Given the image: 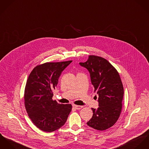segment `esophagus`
Masks as SVG:
<instances>
[{"label":"esophagus","mask_w":149,"mask_h":149,"mask_svg":"<svg viewBox=\"0 0 149 149\" xmlns=\"http://www.w3.org/2000/svg\"><path fill=\"white\" fill-rule=\"evenodd\" d=\"M72 107L74 108H75V109H77V110H79L83 107V106H78V105H76V104H73Z\"/></svg>","instance_id":"34e87169"}]
</instances>
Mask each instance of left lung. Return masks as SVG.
Returning a JSON list of instances; mask_svg holds the SVG:
<instances>
[{
    "instance_id": "obj_1",
    "label": "left lung",
    "mask_w": 149,
    "mask_h": 149,
    "mask_svg": "<svg viewBox=\"0 0 149 149\" xmlns=\"http://www.w3.org/2000/svg\"><path fill=\"white\" fill-rule=\"evenodd\" d=\"M79 64L89 71L94 92L99 96V107L92 108L93 116L87 124L98 130L108 129L116 122L122 110L124 90L119 74L108 61L98 56L89 55L86 62Z\"/></svg>"
}]
</instances>
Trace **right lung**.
I'll return each instance as SVG.
<instances>
[{"instance_id": "add662e5", "label": "right lung", "mask_w": 149, "mask_h": 149, "mask_svg": "<svg viewBox=\"0 0 149 149\" xmlns=\"http://www.w3.org/2000/svg\"><path fill=\"white\" fill-rule=\"evenodd\" d=\"M72 61L46 62L34 67L24 90V105L29 118L40 130L52 132L66 122L72 109L71 104H59L52 100V90L62 72Z\"/></svg>"}]
</instances>
